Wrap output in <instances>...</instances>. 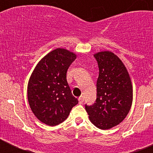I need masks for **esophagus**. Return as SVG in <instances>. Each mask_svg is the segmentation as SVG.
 <instances>
[{
    "mask_svg": "<svg viewBox=\"0 0 153 153\" xmlns=\"http://www.w3.org/2000/svg\"><path fill=\"white\" fill-rule=\"evenodd\" d=\"M78 100H79V103H80V104L83 103V101H84V99H83V96H81V97H79V99H78Z\"/></svg>",
    "mask_w": 153,
    "mask_h": 153,
    "instance_id": "esophagus-1",
    "label": "esophagus"
}]
</instances>
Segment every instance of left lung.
Returning <instances> with one entry per match:
<instances>
[{"label":"left lung","instance_id":"left-lung-1","mask_svg":"<svg viewBox=\"0 0 153 153\" xmlns=\"http://www.w3.org/2000/svg\"><path fill=\"white\" fill-rule=\"evenodd\" d=\"M99 67L97 100L85 105L90 122L100 129L116 126L126 118L132 102V85L126 67L110 51L94 54Z\"/></svg>","mask_w":153,"mask_h":153}]
</instances>
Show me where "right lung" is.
Listing matches in <instances>:
<instances>
[{
  "label": "right lung",
  "mask_w": 153,
  "mask_h": 153,
  "mask_svg": "<svg viewBox=\"0 0 153 153\" xmlns=\"http://www.w3.org/2000/svg\"><path fill=\"white\" fill-rule=\"evenodd\" d=\"M76 55L56 48L42 58L30 77L27 98L40 122L51 126L61 123L78 103L67 81V72Z\"/></svg>",
  "instance_id": "obj_1"
}]
</instances>
